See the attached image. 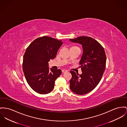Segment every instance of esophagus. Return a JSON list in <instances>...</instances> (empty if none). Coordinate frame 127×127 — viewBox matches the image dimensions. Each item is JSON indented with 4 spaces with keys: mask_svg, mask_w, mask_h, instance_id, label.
Masks as SVG:
<instances>
[{
    "mask_svg": "<svg viewBox=\"0 0 127 127\" xmlns=\"http://www.w3.org/2000/svg\"><path fill=\"white\" fill-rule=\"evenodd\" d=\"M62 72L64 73H66V72H67V70H65V69H63V70H62Z\"/></svg>",
    "mask_w": 127,
    "mask_h": 127,
    "instance_id": "obj_1",
    "label": "esophagus"
}]
</instances>
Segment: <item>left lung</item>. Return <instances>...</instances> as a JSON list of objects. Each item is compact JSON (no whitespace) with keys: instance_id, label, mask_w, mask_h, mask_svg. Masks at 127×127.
Segmentation results:
<instances>
[{"instance_id":"left-lung-1","label":"left lung","mask_w":127,"mask_h":127,"mask_svg":"<svg viewBox=\"0 0 127 127\" xmlns=\"http://www.w3.org/2000/svg\"><path fill=\"white\" fill-rule=\"evenodd\" d=\"M69 40L82 46L83 53L79 61L82 73L79 75L70 71L72 77L70 87L74 93L83 95L92 91L100 82L105 69V53L101 45L91 37L81 36Z\"/></svg>"}]
</instances>
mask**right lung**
Instances as JSON below:
<instances>
[{
	"label": "right lung",
	"mask_w": 127,
	"mask_h": 127,
	"mask_svg": "<svg viewBox=\"0 0 127 127\" xmlns=\"http://www.w3.org/2000/svg\"><path fill=\"white\" fill-rule=\"evenodd\" d=\"M62 44V40L45 36L34 40L26 49L23 57V72L27 82L37 93H50L55 81L61 75V70L49 68V62L56 57Z\"/></svg>",
	"instance_id": "add662e5"
}]
</instances>
